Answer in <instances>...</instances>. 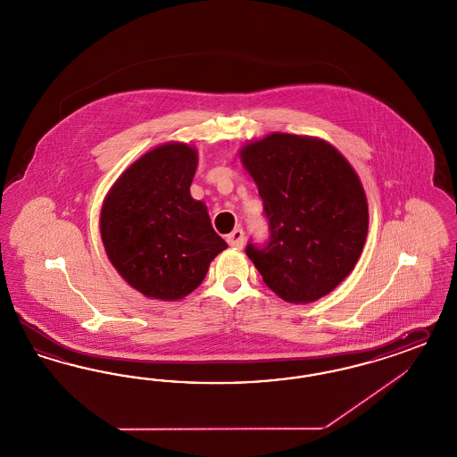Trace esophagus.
<instances>
[{
	"label": "esophagus",
	"instance_id": "esophagus-1",
	"mask_svg": "<svg viewBox=\"0 0 457 457\" xmlns=\"http://www.w3.org/2000/svg\"><path fill=\"white\" fill-rule=\"evenodd\" d=\"M227 242H228V245L234 247V249H242L244 244H245L244 230H242V228H236L232 234L227 236Z\"/></svg>",
	"mask_w": 457,
	"mask_h": 457
}]
</instances>
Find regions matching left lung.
Segmentation results:
<instances>
[{"label": "left lung", "mask_w": 457, "mask_h": 457, "mask_svg": "<svg viewBox=\"0 0 457 457\" xmlns=\"http://www.w3.org/2000/svg\"><path fill=\"white\" fill-rule=\"evenodd\" d=\"M270 223L264 247L245 253L285 302L312 303L351 274L362 253L370 213L347 159L315 137L274 132L240 149Z\"/></svg>", "instance_id": "left-lung-1"}]
</instances>
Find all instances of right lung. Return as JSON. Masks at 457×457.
Returning a JSON list of instances; mask_svg holds the SVG:
<instances>
[{
  "mask_svg": "<svg viewBox=\"0 0 457 457\" xmlns=\"http://www.w3.org/2000/svg\"><path fill=\"white\" fill-rule=\"evenodd\" d=\"M196 166L195 147L162 144L137 159L103 202L100 230L106 255L120 276L147 298H185L227 249L204 202L191 198Z\"/></svg>",
  "mask_w": 457,
  "mask_h": 457,
  "instance_id": "obj_1",
  "label": "right lung"
}]
</instances>
